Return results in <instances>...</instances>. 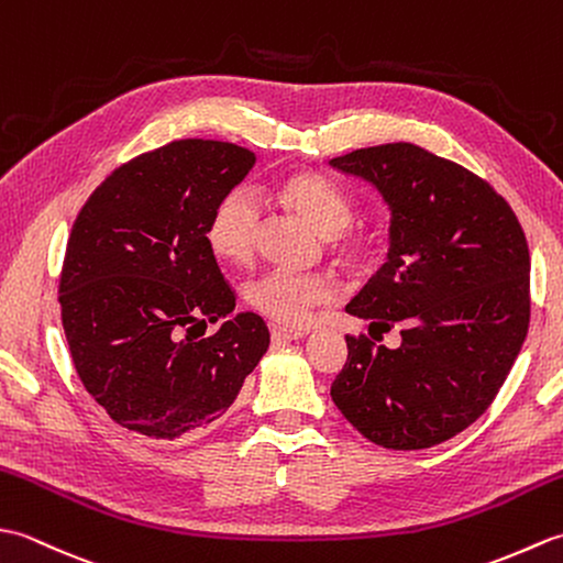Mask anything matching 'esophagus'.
I'll return each instance as SVG.
<instances>
[{
  "label": "esophagus",
  "instance_id": "1",
  "mask_svg": "<svg viewBox=\"0 0 563 563\" xmlns=\"http://www.w3.org/2000/svg\"><path fill=\"white\" fill-rule=\"evenodd\" d=\"M271 336H273V341H297V339H305L307 331L305 329H288V327L273 324L271 327Z\"/></svg>",
  "mask_w": 563,
  "mask_h": 563
}]
</instances>
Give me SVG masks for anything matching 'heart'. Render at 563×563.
<instances>
[{
  "instance_id": "obj_1",
  "label": "heart",
  "mask_w": 563,
  "mask_h": 563,
  "mask_svg": "<svg viewBox=\"0 0 563 563\" xmlns=\"http://www.w3.org/2000/svg\"><path fill=\"white\" fill-rule=\"evenodd\" d=\"M283 198L314 227L319 234L336 236L353 220V202L343 190L319 174H295L283 184ZM261 222V198L254 188L234 186L212 208L206 227V242L222 261L242 263L251 256ZM341 251L357 256L365 251L361 236H351ZM333 283L319 273L273 268L261 273L244 288L246 305L275 324L297 327L309 309L333 300Z\"/></svg>"
}]
</instances>
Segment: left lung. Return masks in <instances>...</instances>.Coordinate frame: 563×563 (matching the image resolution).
Here are the masks:
<instances>
[{
	"label": "left lung",
	"instance_id": "1",
	"mask_svg": "<svg viewBox=\"0 0 563 563\" xmlns=\"http://www.w3.org/2000/svg\"><path fill=\"white\" fill-rule=\"evenodd\" d=\"M329 164L373 184L391 210L387 263L345 312L377 341L401 329L399 349L345 336L331 399L375 445L433 448L492 406L528 336V239L484 178L411 142Z\"/></svg>",
	"mask_w": 563,
	"mask_h": 563
}]
</instances>
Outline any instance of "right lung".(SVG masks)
Segmentation results:
<instances>
[{"label":"right lung","mask_w":563,"mask_h":563,"mask_svg":"<svg viewBox=\"0 0 563 563\" xmlns=\"http://www.w3.org/2000/svg\"><path fill=\"white\" fill-rule=\"evenodd\" d=\"M254 164L232 142L176 140L118 166L71 224L63 329L81 385L118 426L157 440L208 428L268 351L254 312L199 339L236 302L206 242L210 212Z\"/></svg>","instance_id":"obj_1"}]
</instances>
